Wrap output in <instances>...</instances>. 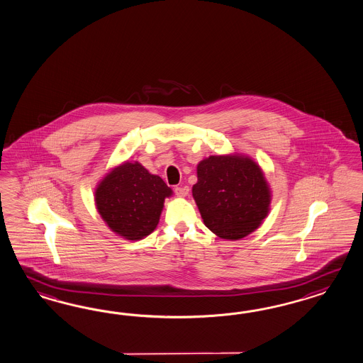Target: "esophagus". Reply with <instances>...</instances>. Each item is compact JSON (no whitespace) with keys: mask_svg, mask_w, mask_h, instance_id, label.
Listing matches in <instances>:
<instances>
[{"mask_svg":"<svg viewBox=\"0 0 363 363\" xmlns=\"http://www.w3.org/2000/svg\"><path fill=\"white\" fill-rule=\"evenodd\" d=\"M176 194L178 196H186L189 194V187L187 186H177L174 189Z\"/></svg>","mask_w":363,"mask_h":363,"instance_id":"obj_1","label":"esophagus"}]
</instances>
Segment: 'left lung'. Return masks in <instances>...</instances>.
<instances>
[{
	"instance_id": "left-lung-1",
	"label": "left lung",
	"mask_w": 363,
	"mask_h": 363,
	"mask_svg": "<svg viewBox=\"0 0 363 363\" xmlns=\"http://www.w3.org/2000/svg\"><path fill=\"white\" fill-rule=\"evenodd\" d=\"M193 198L207 228L238 240L254 233L271 210L272 191L264 172L242 153L203 158L196 165Z\"/></svg>"
}]
</instances>
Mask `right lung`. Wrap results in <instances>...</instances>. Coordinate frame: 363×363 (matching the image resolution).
<instances>
[{"mask_svg":"<svg viewBox=\"0 0 363 363\" xmlns=\"http://www.w3.org/2000/svg\"><path fill=\"white\" fill-rule=\"evenodd\" d=\"M173 196L161 177L138 161L112 167L95 189V205L112 233L127 240L150 235L160 222L165 198Z\"/></svg>","mask_w":363,"mask_h":363,"instance_id":"1","label":"right lung"}]
</instances>
